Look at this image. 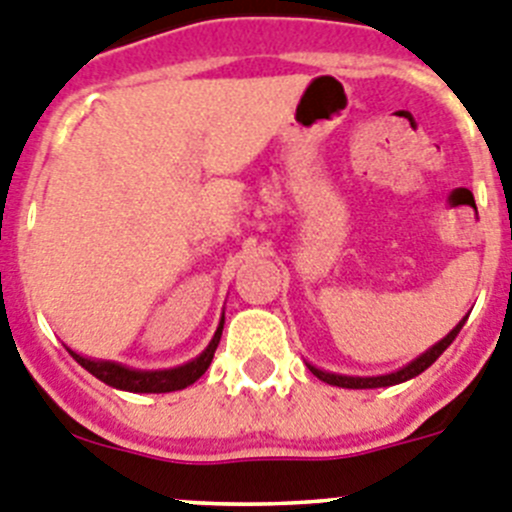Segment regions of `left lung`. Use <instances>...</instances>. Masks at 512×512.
Here are the masks:
<instances>
[{
    "label": "left lung",
    "instance_id": "left-lung-1",
    "mask_svg": "<svg viewBox=\"0 0 512 512\" xmlns=\"http://www.w3.org/2000/svg\"><path fill=\"white\" fill-rule=\"evenodd\" d=\"M467 317H470V314H464L462 320H459V325L454 327V330L449 332L447 337H442V340H439V342H434V345H431V348L426 350V353H421L419 358H414L409 365H403V368L393 370V373H386V375H342V373H330V370H322V368H317V365H312V363H307V368L312 370V373L317 375L320 381L330 383V386H337V388H386V386H398V383L411 381V378H416V375H419V373H424V370L429 368V365L434 363V360H437L439 355H442L444 350L449 348V345H452V340L459 335V330H462V327H464Z\"/></svg>",
    "mask_w": 512,
    "mask_h": 512
}]
</instances>
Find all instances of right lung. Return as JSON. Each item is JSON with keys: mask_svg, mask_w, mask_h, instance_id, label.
<instances>
[{"mask_svg": "<svg viewBox=\"0 0 512 512\" xmlns=\"http://www.w3.org/2000/svg\"><path fill=\"white\" fill-rule=\"evenodd\" d=\"M223 322L225 317H220L218 330H215L213 340L208 342V348L198 355V358H192L190 363L177 365V368H164V370H139V368H129V365L114 363V360H96V358H86V355L75 353V350L68 348V353L73 355L83 368L88 370L91 375H96L98 381H103L106 386L119 388V391H129V393H170V391H182V388L192 386V383L198 381L200 375L208 370L210 360H213L215 348H218L220 335H223Z\"/></svg>", "mask_w": 512, "mask_h": 512, "instance_id": "obj_1", "label": "right lung"}]
</instances>
